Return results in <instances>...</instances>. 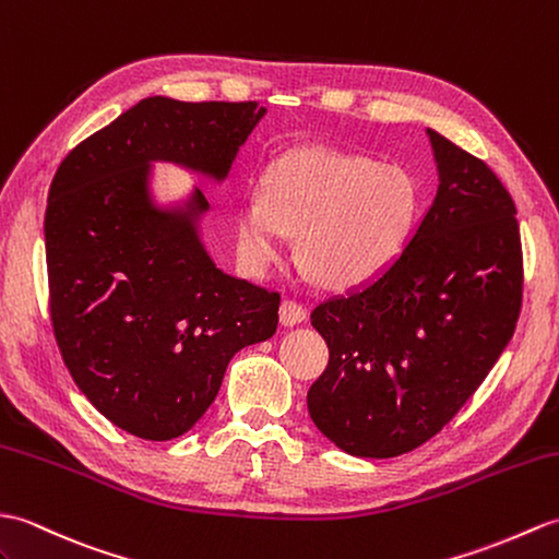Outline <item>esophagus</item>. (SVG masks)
I'll use <instances>...</instances> for the list:
<instances>
[{
	"label": "esophagus",
	"instance_id": "esophagus-1",
	"mask_svg": "<svg viewBox=\"0 0 559 559\" xmlns=\"http://www.w3.org/2000/svg\"><path fill=\"white\" fill-rule=\"evenodd\" d=\"M307 319V309L295 302V300H283L281 305V323L283 326H297V323H302Z\"/></svg>",
	"mask_w": 559,
	"mask_h": 559
}]
</instances>
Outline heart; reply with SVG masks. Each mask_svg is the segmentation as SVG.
Masks as SVG:
<instances>
[{
  "label": "heart",
  "mask_w": 559,
  "mask_h": 559,
  "mask_svg": "<svg viewBox=\"0 0 559 559\" xmlns=\"http://www.w3.org/2000/svg\"><path fill=\"white\" fill-rule=\"evenodd\" d=\"M417 186L397 164L329 147H295L266 166L262 194L236 210L238 252L266 274L297 233V254L317 283L353 288L393 262L417 216Z\"/></svg>",
  "instance_id": "heart-1"
}]
</instances>
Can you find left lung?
Wrapping results in <instances>:
<instances>
[{"label":"left lung","instance_id":"8db88e82","mask_svg":"<svg viewBox=\"0 0 559 559\" xmlns=\"http://www.w3.org/2000/svg\"><path fill=\"white\" fill-rule=\"evenodd\" d=\"M438 190L402 252L311 311L329 367L309 417L355 457H397L443 428L508 347L522 309L516 206L498 176L428 128Z\"/></svg>","mask_w":559,"mask_h":559}]
</instances>
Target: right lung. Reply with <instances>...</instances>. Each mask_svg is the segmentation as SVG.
Wrapping results in <instances>:
<instances>
[{"instance_id":"obj_1","label":"right lung","mask_w":559,"mask_h":559,"mask_svg":"<svg viewBox=\"0 0 559 559\" xmlns=\"http://www.w3.org/2000/svg\"><path fill=\"white\" fill-rule=\"evenodd\" d=\"M266 114L257 102L147 97L75 145L45 214L49 314L63 365L114 426L171 440L200 421L238 349L276 333L281 295L221 271L194 188L159 206L152 164L221 183Z\"/></svg>"}]
</instances>
